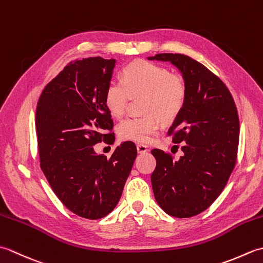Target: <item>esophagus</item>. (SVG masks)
<instances>
[{"label": "esophagus", "instance_id": "esophagus-1", "mask_svg": "<svg viewBox=\"0 0 263 263\" xmlns=\"http://www.w3.org/2000/svg\"><path fill=\"white\" fill-rule=\"evenodd\" d=\"M137 150L139 154H144L148 152V147L144 146V144H142V143H139V144H137Z\"/></svg>", "mask_w": 263, "mask_h": 263}]
</instances>
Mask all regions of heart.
Here are the masks:
<instances>
[{
	"label": "heart",
	"mask_w": 263,
	"mask_h": 263,
	"mask_svg": "<svg viewBox=\"0 0 263 263\" xmlns=\"http://www.w3.org/2000/svg\"><path fill=\"white\" fill-rule=\"evenodd\" d=\"M131 96H146L143 104L147 116H130L123 120L117 131L123 140L146 143L160 130L158 116L173 120L183 108L186 83L178 74L152 62H137L123 71V79H113L105 91V105L109 113L121 117Z\"/></svg>",
	"instance_id": "heart-1"
}]
</instances>
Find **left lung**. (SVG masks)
I'll return each instance as SVG.
<instances>
[{"label":"left lung","mask_w":263,"mask_h":263,"mask_svg":"<svg viewBox=\"0 0 263 263\" xmlns=\"http://www.w3.org/2000/svg\"><path fill=\"white\" fill-rule=\"evenodd\" d=\"M148 60L171 62L186 83V98L168 130L182 143L183 156L153 149L155 199L166 214L189 218L208 209L235 167L239 121L226 85L203 64L184 54H156Z\"/></svg>","instance_id":"1"}]
</instances>
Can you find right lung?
Returning <instances> with one entry per match:
<instances>
[{
  "label": "right lung",
  "mask_w": 263,
  "mask_h": 263,
  "mask_svg": "<svg viewBox=\"0 0 263 263\" xmlns=\"http://www.w3.org/2000/svg\"><path fill=\"white\" fill-rule=\"evenodd\" d=\"M116 61L88 58L70 62L47 83L36 108L41 168L54 193L73 214L99 219L121 199L137 157L131 141L116 147L109 158L93 146L113 140V120L105 91Z\"/></svg>",
  "instance_id": "add662e5"
}]
</instances>
